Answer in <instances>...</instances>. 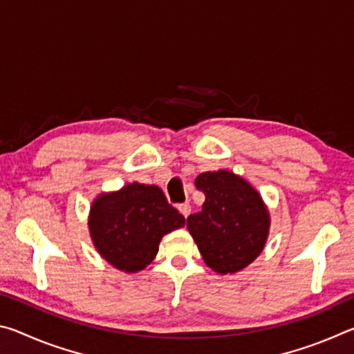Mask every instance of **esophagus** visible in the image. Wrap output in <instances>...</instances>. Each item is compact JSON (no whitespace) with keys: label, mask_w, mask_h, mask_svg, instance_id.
<instances>
[{"label":"esophagus","mask_w":354,"mask_h":354,"mask_svg":"<svg viewBox=\"0 0 354 354\" xmlns=\"http://www.w3.org/2000/svg\"><path fill=\"white\" fill-rule=\"evenodd\" d=\"M178 211L181 212V214L184 215V217H187V215L190 214V206L187 205V203H183V205L178 206Z\"/></svg>","instance_id":"obj_1"}]
</instances>
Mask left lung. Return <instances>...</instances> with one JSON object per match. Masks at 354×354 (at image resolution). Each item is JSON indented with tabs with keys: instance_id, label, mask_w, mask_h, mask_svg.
Returning <instances> with one entry per match:
<instances>
[{
	"instance_id": "left-lung-1",
	"label": "left lung",
	"mask_w": 354,
	"mask_h": 354,
	"mask_svg": "<svg viewBox=\"0 0 354 354\" xmlns=\"http://www.w3.org/2000/svg\"><path fill=\"white\" fill-rule=\"evenodd\" d=\"M195 185L206 200L187 217V230L206 266L220 274L248 267L266 247L270 212L247 179L230 170L205 171Z\"/></svg>"
}]
</instances>
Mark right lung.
<instances>
[{
  "instance_id": "obj_1",
  "label": "right lung",
  "mask_w": 354,
  "mask_h": 354,
  "mask_svg": "<svg viewBox=\"0 0 354 354\" xmlns=\"http://www.w3.org/2000/svg\"><path fill=\"white\" fill-rule=\"evenodd\" d=\"M87 225L104 261L117 270L137 273L153 262L162 237L183 227L185 218L158 185L129 183L100 194L92 201Z\"/></svg>"
}]
</instances>
